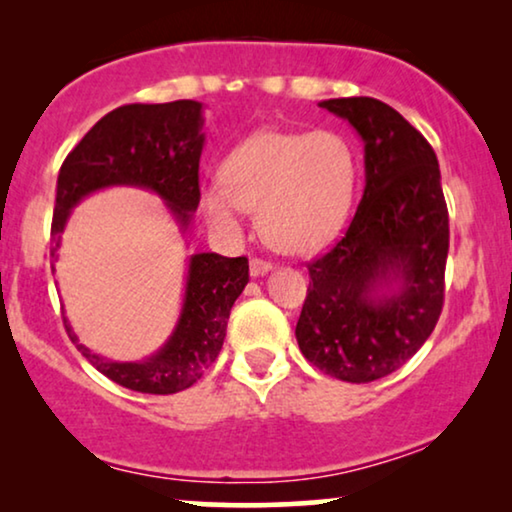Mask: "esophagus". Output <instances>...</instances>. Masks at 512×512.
Segmentation results:
<instances>
[{
  "mask_svg": "<svg viewBox=\"0 0 512 512\" xmlns=\"http://www.w3.org/2000/svg\"><path fill=\"white\" fill-rule=\"evenodd\" d=\"M270 270H272V263L261 261V258H251V263H249L251 277H263V275H268Z\"/></svg>",
  "mask_w": 512,
  "mask_h": 512,
  "instance_id": "obj_1",
  "label": "esophagus"
}]
</instances>
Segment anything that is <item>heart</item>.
Returning <instances> with one entry per match:
<instances>
[{
  "label": "heart",
  "mask_w": 512,
  "mask_h": 512,
  "mask_svg": "<svg viewBox=\"0 0 512 512\" xmlns=\"http://www.w3.org/2000/svg\"><path fill=\"white\" fill-rule=\"evenodd\" d=\"M221 179L200 188L202 212L216 230L240 235L247 209L258 207V226L272 247L310 254L347 219L356 153L333 130H258L228 153Z\"/></svg>",
  "instance_id": "b5f03b06"
}]
</instances>
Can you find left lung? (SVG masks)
<instances>
[{"mask_svg": "<svg viewBox=\"0 0 512 512\" xmlns=\"http://www.w3.org/2000/svg\"><path fill=\"white\" fill-rule=\"evenodd\" d=\"M363 142L366 188L347 233L307 265L300 352L342 382L387 377L417 354L445 298L450 221L431 144L373 97L319 102Z\"/></svg>", "mask_w": 512, "mask_h": 512, "instance_id": "1", "label": "left lung"}]
</instances>
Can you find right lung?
Instances as JSON below:
<instances>
[{
    "mask_svg": "<svg viewBox=\"0 0 512 512\" xmlns=\"http://www.w3.org/2000/svg\"><path fill=\"white\" fill-rule=\"evenodd\" d=\"M195 100L125 104L100 118L74 146L58 174L53 212V263L58 261L72 209L111 186L156 193L181 235H188L200 202L198 167L205 146V116ZM55 270V268H53ZM249 282V261L200 251L188 258L184 300L163 347L142 361H114L79 340L65 317L69 338L111 382L139 394H177L195 384L223 347L230 307Z\"/></svg>",
    "mask_w": 512,
    "mask_h": 512,
    "instance_id": "add662e5",
    "label": "right lung"
}]
</instances>
